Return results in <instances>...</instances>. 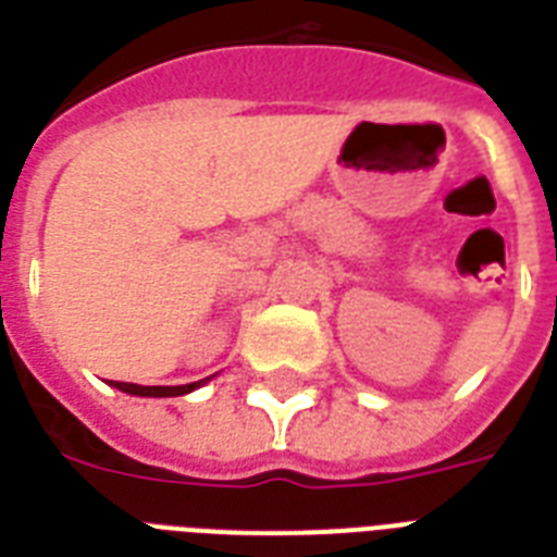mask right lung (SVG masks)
<instances>
[{"label":"right lung","instance_id":"add662e5","mask_svg":"<svg viewBox=\"0 0 557 557\" xmlns=\"http://www.w3.org/2000/svg\"><path fill=\"white\" fill-rule=\"evenodd\" d=\"M210 379L193 381V384H178V387H138V384H126V381H115L112 387L124 389V393H133V396H182V393H190V389L201 387V384H208Z\"/></svg>","mask_w":557,"mask_h":557}]
</instances>
